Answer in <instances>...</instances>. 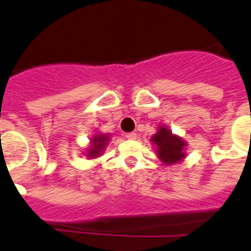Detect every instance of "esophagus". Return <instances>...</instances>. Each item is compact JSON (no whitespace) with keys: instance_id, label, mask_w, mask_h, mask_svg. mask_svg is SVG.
<instances>
[{"instance_id":"34e87169","label":"esophagus","mask_w":251,"mask_h":251,"mask_svg":"<svg viewBox=\"0 0 251 251\" xmlns=\"http://www.w3.org/2000/svg\"><path fill=\"white\" fill-rule=\"evenodd\" d=\"M126 138H127V139H130V140H134V139H136V134L135 132H127V134H126Z\"/></svg>"}]
</instances>
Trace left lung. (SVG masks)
<instances>
[{"mask_svg":"<svg viewBox=\"0 0 251 251\" xmlns=\"http://www.w3.org/2000/svg\"><path fill=\"white\" fill-rule=\"evenodd\" d=\"M151 143L156 147L154 150L161 162L168 166L182 162L187 156V142L179 135L173 134L166 125L158 126L156 134L151 138Z\"/></svg>","mask_w":251,"mask_h":251,"instance_id":"1","label":"left lung"}]
</instances>
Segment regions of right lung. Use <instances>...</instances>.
I'll list each match as a JSON object with an SVG mask.
<instances>
[{"mask_svg": "<svg viewBox=\"0 0 251 251\" xmlns=\"http://www.w3.org/2000/svg\"><path fill=\"white\" fill-rule=\"evenodd\" d=\"M111 140V135L109 134H103V132H97L94 134V136L90 138V144L86 148L85 156L89 160H94V158L100 157L103 152L105 151V147L108 146V142Z\"/></svg>", "mask_w": 251, "mask_h": 251, "instance_id": "obj_1", "label": "right lung"}]
</instances>
